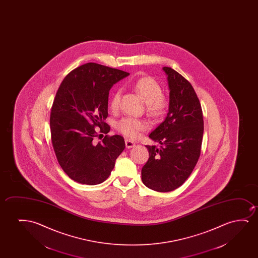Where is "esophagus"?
<instances>
[{"label":"esophagus","instance_id":"34e87169","mask_svg":"<svg viewBox=\"0 0 258 258\" xmlns=\"http://www.w3.org/2000/svg\"><path fill=\"white\" fill-rule=\"evenodd\" d=\"M125 145H126V148L131 149L133 148L136 146L134 142L131 141V140H125Z\"/></svg>","mask_w":258,"mask_h":258}]
</instances>
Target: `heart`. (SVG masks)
Masks as SVG:
<instances>
[{"label":"heart","instance_id":"1","mask_svg":"<svg viewBox=\"0 0 258 258\" xmlns=\"http://www.w3.org/2000/svg\"><path fill=\"white\" fill-rule=\"evenodd\" d=\"M135 92L140 96L146 104V110L152 116L163 115L167 108V100L162 94V89L152 78H143L136 82ZM120 104V92H113L110 99L109 106L113 111L118 109ZM146 127L144 120L132 117H125L116 124L117 131L125 137L136 139L139 137L141 131Z\"/></svg>","mask_w":258,"mask_h":258}]
</instances>
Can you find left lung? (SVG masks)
<instances>
[{"label":"left lung","mask_w":258,"mask_h":258,"mask_svg":"<svg viewBox=\"0 0 258 258\" xmlns=\"http://www.w3.org/2000/svg\"><path fill=\"white\" fill-rule=\"evenodd\" d=\"M162 70L168 82L169 108L165 120L149 135L160 147L146 145L150 158L142 168V181L152 190L169 192L185 182L198 163L204 119L190 83L172 68Z\"/></svg>","instance_id":"obj_1"}]
</instances>
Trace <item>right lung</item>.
Masks as SVG:
<instances>
[{
	"label": "right lung",
	"instance_id": "add662e5",
	"mask_svg": "<svg viewBox=\"0 0 258 258\" xmlns=\"http://www.w3.org/2000/svg\"><path fill=\"white\" fill-rule=\"evenodd\" d=\"M128 75L89 62L71 71L57 91L50 115L52 144L60 167L77 182L96 185L106 180L125 149L119 135L105 136L97 145L93 139L99 137L95 127L109 132L104 120L110 89Z\"/></svg>",
	"mask_w": 258,
	"mask_h": 258
}]
</instances>
